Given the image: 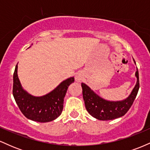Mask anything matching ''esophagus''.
I'll return each instance as SVG.
<instances>
[{"label": "esophagus", "mask_w": 150, "mask_h": 150, "mask_svg": "<svg viewBox=\"0 0 150 150\" xmlns=\"http://www.w3.org/2000/svg\"><path fill=\"white\" fill-rule=\"evenodd\" d=\"M75 80H76L77 82H81V81H82V73H77L76 75H75Z\"/></svg>", "instance_id": "34e87169"}]
</instances>
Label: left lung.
Masks as SVG:
<instances>
[{
	"label": "left lung",
	"instance_id": "left-lung-1",
	"mask_svg": "<svg viewBox=\"0 0 150 150\" xmlns=\"http://www.w3.org/2000/svg\"><path fill=\"white\" fill-rule=\"evenodd\" d=\"M135 64V61H134ZM137 82L128 97L120 101H110L101 97L88 85L82 82V95L85 107L91 116L98 120H108L124 116L131 107L139 90V73L137 68L135 74Z\"/></svg>",
	"mask_w": 150,
	"mask_h": 150
}]
</instances>
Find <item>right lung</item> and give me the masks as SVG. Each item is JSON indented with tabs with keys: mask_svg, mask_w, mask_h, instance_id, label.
Masks as SVG:
<instances>
[{
	"mask_svg": "<svg viewBox=\"0 0 150 150\" xmlns=\"http://www.w3.org/2000/svg\"><path fill=\"white\" fill-rule=\"evenodd\" d=\"M74 81V77H69L48 94L36 97L22 87L18 75L17 64L13 75V97L26 118L39 123L52 121L61 114L65 94Z\"/></svg>",
	"mask_w": 150,
	"mask_h": 150,
	"instance_id": "right-lung-1",
	"label": "right lung"
}]
</instances>
